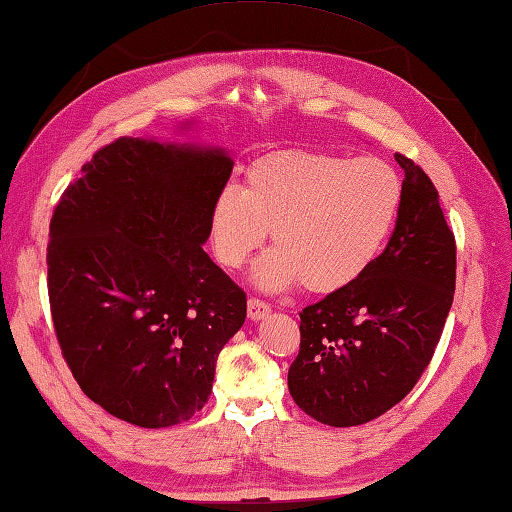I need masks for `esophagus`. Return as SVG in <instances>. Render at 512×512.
<instances>
[{"mask_svg":"<svg viewBox=\"0 0 512 512\" xmlns=\"http://www.w3.org/2000/svg\"><path fill=\"white\" fill-rule=\"evenodd\" d=\"M269 311H271V309H269L267 302L258 300V298H249V302H247V315H249V320H254V322L263 320V317L269 315Z\"/></svg>","mask_w":512,"mask_h":512,"instance_id":"obj_1","label":"esophagus"}]
</instances>
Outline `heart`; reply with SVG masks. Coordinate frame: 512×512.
<instances>
[{
  "label": "heart",
  "mask_w": 512,
  "mask_h": 512,
  "mask_svg": "<svg viewBox=\"0 0 512 512\" xmlns=\"http://www.w3.org/2000/svg\"><path fill=\"white\" fill-rule=\"evenodd\" d=\"M403 203V179L379 157L287 151L258 160L247 186H225L212 203L210 234L219 263L252 271L256 287L333 293L366 274L383 252Z\"/></svg>",
  "instance_id": "1"
}]
</instances>
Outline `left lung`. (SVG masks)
<instances>
[{
  "mask_svg": "<svg viewBox=\"0 0 512 512\" xmlns=\"http://www.w3.org/2000/svg\"><path fill=\"white\" fill-rule=\"evenodd\" d=\"M403 203L388 247L352 285L300 313L289 392L302 412L355 427L412 392L429 366L456 291V238L438 190L405 155Z\"/></svg>",
  "mask_w": 512,
  "mask_h": 512,
  "instance_id": "1",
  "label": "left lung"
}]
</instances>
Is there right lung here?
<instances>
[{"instance_id": "add662e5", "label": "right lung", "mask_w": 512, "mask_h": 512, "mask_svg": "<svg viewBox=\"0 0 512 512\" xmlns=\"http://www.w3.org/2000/svg\"><path fill=\"white\" fill-rule=\"evenodd\" d=\"M223 149L120 138L94 153L50 221L56 339L81 390L160 429L208 403L247 298L203 252L232 175Z\"/></svg>"}]
</instances>
